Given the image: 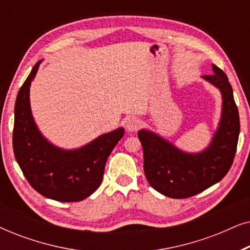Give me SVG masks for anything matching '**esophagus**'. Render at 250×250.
<instances>
[{"label":"esophagus","mask_w":250,"mask_h":250,"mask_svg":"<svg viewBox=\"0 0 250 250\" xmlns=\"http://www.w3.org/2000/svg\"><path fill=\"white\" fill-rule=\"evenodd\" d=\"M141 126V122L136 117H128L125 121V127L128 132H134Z\"/></svg>","instance_id":"1"}]
</instances>
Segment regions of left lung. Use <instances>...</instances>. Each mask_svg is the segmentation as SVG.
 <instances>
[{
  "mask_svg": "<svg viewBox=\"0 0 250 250\" xmlns=\"http://www.w3.org/2000/svg\"><path fill=\"white\" fill-rule=\"evenodd\" d=\"M205 80L220 88L222 117L210 145L204 151L187 153L153 132L141 129L143 169L153 189L174 199L189 198L220 182L227 175L237 151L240 121L233 91L224 71L213 64Z\"/></svg>",
  "mask_w": 250,
  "mask_h": 250,
  "instance_id": "1",
  "label": "left lung"
}]
</instances>
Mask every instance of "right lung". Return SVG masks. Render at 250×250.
I'll return each mask as SVG.
<instances>
[{"mask_svg":"<svg viewBox=\"0 0 250 250\" xmlns=\"http://www.w3.org/2000/svg\"><path fill=\"white\" fill-rule=\"evenodd\" d=\"M40 63L33 67L17 95L13 152L23 175L37 192L63 203L81 201L100 187L105 163L124 136V128L102 134L80 149L63 150L51 145L37 128L29 104L30 83Z\"/></svg>","mask_w":250,"mask_h":250,"instance_id":"1","label":"right lung"}]
</instances>
